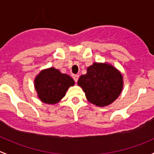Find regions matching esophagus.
<instances>
[{
    "instance_id": "esophagus-1",
    "label": "esophagus",
    "mask_w": 154,
    "mask_h": 154,
    "mask_svg": "<svg viewBox=\"0 0 154 154\" xmlns=\"http://www.w3.org/2000/svg\"><path fill=\"white\" fill-rule=\"evenodd\" d=\"M79 75H73V79H74V81H75V82H77V81H78V79H79Z\"/></svg>"
}]
</instances>
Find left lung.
Returning <instances> with one entry per match:
<instances>
[{
  "instance_id": "obj_1",
  "label": "left lung",
  "mask_w": 154,
  "mask_h": 154,
  "mask_svg": "<svg viewBox=\"0 0 154 154\" xmlns=\"http://www.w3.org/2000/svg\"><path fill=\"white\" fill-rule=\"evenodd\" d=\"M78 85L85 93L87 99L98 107L112 104L119 96L124 86L121 72L109 63L94 62L82 75Z\"/></svg>"
}]
</instances>
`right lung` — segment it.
Masks as SVG:
<instances>
[{"mask_svg": "<svg viewBox=\"0 0 154 154\" xmlns=\"http://www.w3.org/2000/svg\"><path fill=\"white\" fill-rule=\"evenodd\" d=\"M74 85L75 82L69 75L61 73L55 67L42 69L34 80V87L38 99L49 104L59 102L69 87Z\"/></svg>", "mask_w": 154, "mask_h": 154, "instance_id": "1", "label": "right lung"}]
</instances>
